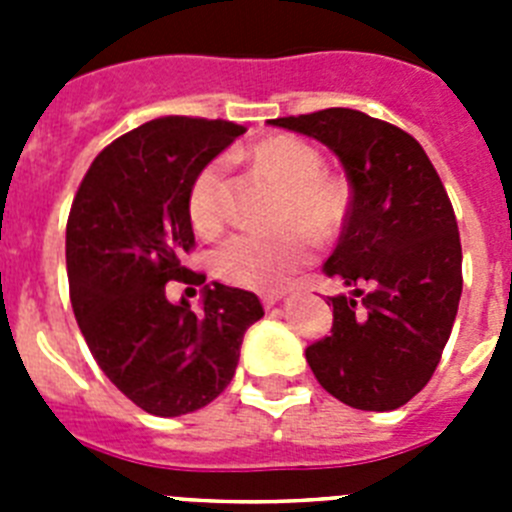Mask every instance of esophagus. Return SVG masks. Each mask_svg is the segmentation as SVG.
I'll list each match as a JSON object with an SVG mask.
<instances>
[{
    "label": "esophagus",
    "instance_id": "34e87169",
    "mask_svg": "<svg viewBox=\"0 0 512 512\" xmlns=\"http://www.w3.org/2000/svg\"><path fill=\"white\" fill-rule=\"evenodd\" d=\"M282 297H284V289H269V292H261V302H264V307L277 305Z\"/></svg>",
    "mask_w": 512,
    "mask_h": 512
}]
</instances>
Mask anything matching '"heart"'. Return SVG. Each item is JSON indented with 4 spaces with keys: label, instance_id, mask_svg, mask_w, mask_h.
<instances>
[{
    "label": "heart",
    "instance_id": "obj_1",
    "mask_svg": "<svg viewBox=\"0 0 512 512\" xmlns=\"http://www.w3.org/2000/svg\"><path fill=\"white\" fill-rule=\"evenodd\" d=\"M248 158L284 187L277 210V225H284V230L230 235L215 251L212 269L235 287L271 289L310 261L308 232L315 241H328L341 230L348 212V189L341 179L325 174L318 148L295 135L261 140L248 151ZM225 171L223 158H212L189 184L187 212L197 233L212 235L223 228Z\"/></svg>",
    "mask_w": 512,
    "mask_h": 512
}]
</instances>
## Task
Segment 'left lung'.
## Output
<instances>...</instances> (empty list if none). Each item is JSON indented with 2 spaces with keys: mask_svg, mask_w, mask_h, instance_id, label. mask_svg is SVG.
<instances>
[{
  "mask_svg": "<svg viewBox=\"0 0 512 512\" xmlns=\"http://www.w3.org/2000/svg\"><path fill=\"white\" fill-rule=\"evenodd\" d=\"M320 140L351 184L325 274L355 297H330V336L305 359L325 392L356 410H395L436 372L461 297V241L441 176L418 140L392 122L330 107L269 120ZM366 283L369 290H361Z\"/></svg>",
  "mask_w": 512,
  "mask_h": 512,
  "instance_id": "8db88e82",
  "label": "left lung"
}]
</instances>
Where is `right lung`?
Here are the masks:
<instances>
[{"instance_id": "obj_1", "label": "right lung", "mask_w": 512, "mask_h": 512, "mask_svg": "<svg viewBox=\"0 0 512 512\" xmlns=\"http://www.w3.org/2000/svg\"><path fill=\"white\" fill-rule=\"evenodd\" d=\"M243 125L158 117L112 140L76 189L66 223V269L76 323L122 395L161 418L194 413L230 384L246 330L264 307L246 289L212 284L202 310L171 305L166 284H202L187 212L197 171Z\"/></svg>"}]
</instances>
